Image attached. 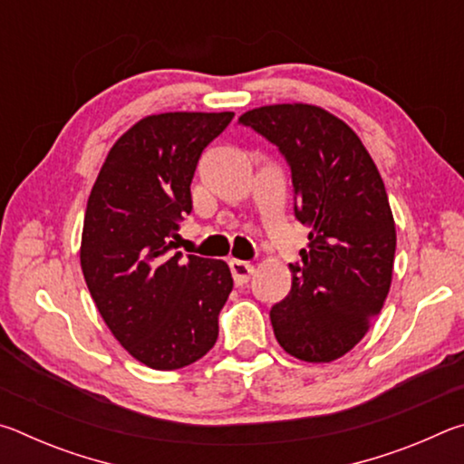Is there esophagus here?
I'll use <instances>...</instances> for the list:
<instances>
[{
	"label": "esophagus",
	"instance_id": "obj_1",
	"mask_svg": "<svg viewBox=\"0 0 464 464\" xmlns=\"http://www.w3.org/2000/svg\"><path fill=\"white\" fill-rule=\"evenodd\" d=\"M229 268H231L235 285L237 286L247 285L249 278L254 276V272H256L254 266H251L249 262H241V260H229Z\"/></svg>",
	"mask_w": 464,
	"mask_h": 464
}]
</instances>
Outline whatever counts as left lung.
I'll use <instances>...</instances> for the list:
<instances>
[{
  "mask_svg": "<svg viewBox=\"0 0 464 464\" xmlns=\"http://www.w3.org/2000/svg\"><path fill=\"white\" fill-rule=\"evenodd\" d=\"M239 122L278 145L293 171L295 215L309 229L303 266L270 311L290 356L334 362L354 348L382 309L392 280L397 231L382 178L362 140L315 104H270Z\"/></svg>",
  "mask_w": 464,
  "mask_h": 464,
  "instance_id": "1",
  "label": "left lung"
}]
</instances>
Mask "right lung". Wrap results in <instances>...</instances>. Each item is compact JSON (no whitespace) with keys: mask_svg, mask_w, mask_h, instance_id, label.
<instances>
[{"mask_svg":"<svg viewBox=\"0 0 464 464\" xmlns=\"http://www.w3.org/2000/svg\"><path fill=\"white\" fill-rule=\"evenodd\" d=\"M233 116H145L110 149L88 198L80 247L85 285L122 348L155 371L184 368L213 348L233 290L223 260H182L169 251L178 221L192 210L202 149Z\"/></svg>","mask_w":464,"mask_h":464,"instance_id":"add662e5","label":"right lung"}]
</instances>
